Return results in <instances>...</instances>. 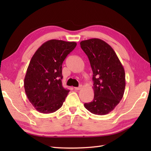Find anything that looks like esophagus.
<instances>
[{"label": "esophagus", "instance_id": "34e87169", "mask_svg": "<svg viewBox=\"0 0 151 151\" xmlns=\"http://www.w3.org/2000/svg\"><path fill=\"white\" fill-rule=\"evenodd\" d=\"M82 89V86H80L79 87H76V88H75V90H80V89Z\"/></svg>", "mask_w": 151, "mask_h": 151}]
</instances>
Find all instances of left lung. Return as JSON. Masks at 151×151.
I'll list each match as a JSON object with an SVG mask.
<instances>
[{"instance_id":"obj_1","label":"left lung","mask_w":151,"mask_h":151,"mask_svg":"<svg viewBox=\"0 0 151 151\" xmlns=\"http://www.w3.org/2000/svg\"><path fill=\"white\" fill-rule=\"evenodd\" d=\"M80 44L90 62L93 81V100L84 106L95 115L108 114L123 97L124 68L114 49L103 40L93 38Z\"/></svg>"}]
</instances>
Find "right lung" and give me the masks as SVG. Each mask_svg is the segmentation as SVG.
Here are the masks:
<instances>
[{
    "label": "right lung",
    "mask_w": 151,
    "mask_h": 151,
    "mask_svg": "<svg viewBox=\"0 0 151 151\" xmlns=\"http://www.w3.org/2000/svg\"><path fill=\"white\" fill-rule=\"evenodd\" d=\"M76 46V42L51 40L32 58L24 87L28 100L40 113H53L65 101L69 90L62 86V63Z\"/></svg>",
    "instance_id": "obj_1"
}]
</instances>
